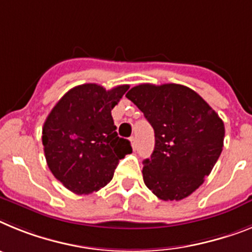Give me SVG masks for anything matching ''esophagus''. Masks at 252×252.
<instances>
[{"label": "esophagus", "mask_w": 252, "mask_h": 252, "mask_svg": "<svg viewBox=\"0 0 252 252\" xmlns=\"http://www.w3.org/2000/svg\"><path fill=\"white\" fill-rule=\"evenodd\" d=\"M130 142H132L133 150H137V147H138V143H137V138H135V137H132V138H130Z\"/></svg>", "instance_id": "esophagus-1"}]
</instances>
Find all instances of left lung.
<instances>
[{
    "mask_svg": "<svg viewBox=\"0 0 252 252\" xmlns=\"http://www.w3.org/2000/svg\"><path fill=\"white\" fill-rule=\"evenodd\" d=\"M155 130V150L143 161V181L161 200L195 191L217 162L224 124L194 90L178 84H142L126 93Z\"/></svg>",
    "mask_w": 252,
    "mask_h": 252,
    "instance_id": "8db88e82",
    "label": "left lung"
}]
</instances>
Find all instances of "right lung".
Wrapping results in <instances>:
<instances>
[{
	"instance_id": "right-lung-1",
	"label": "right lung",
	"mask_w": 252,
	"mask_h": 252,
	"mask_svg": "<svg viewBox=\"0 0 252 252\" xmlns=\"http://www.w3.org/2000/svg\"><path fill=\"white\" fill-rule=\"evenodd\" d=\"M128 89L80 85L65 93L47 117L41 141L48 167L74 194L104 188L120 159L132 153L130 142L118 137L111 117Z\"/></svg>"
}]
</instances>
